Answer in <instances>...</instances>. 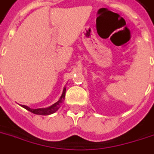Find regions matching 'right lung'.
Masks as SVG:
<instances>
[{"mask_svg": "<svg viewBox=\"0 0 154 154\" xmlns=\"http://www.w3.org/2000/svg\"><path fill=\"white\" fill-rule=\"evenodd\" d=\"M65 95H66V87H64L63 88V91H62V96L60 97L59 100L55 103L54 104H52L51 106L48 107H44V108H36V109H34V108H31V107H27V106H25V105H22L21 107H24L25 109L28 110L29 112H32V113L37 115H42V116H47V115L52 114L56 112L58 110L62 103H63V101L65 99Z\"/></svg>", "mask_w": 154, "mask_h": 154, "instance_id": "obj_1", "label": "right lung"}]
</instances>
